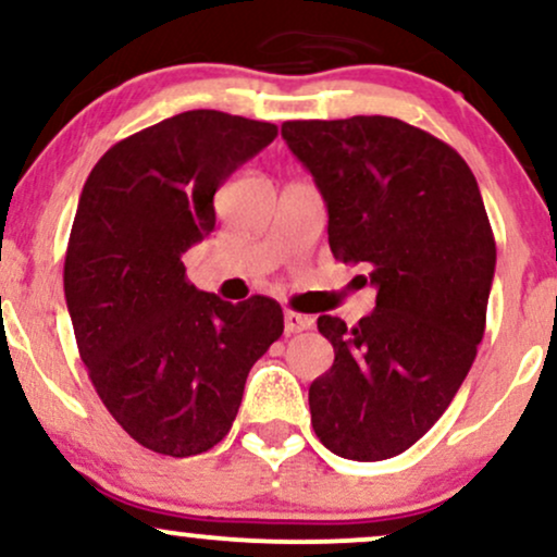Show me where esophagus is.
<instances>
[{
  "label": "esophagus",
  "instance_id": "34e87169",
  "mask_svg": "<svg viewBox=\"0 0 557 557\" xmlns=\"http://www.w3.org/2000/svg\"><path fill=\"white\" fill-rule=\"evenodd\" d=\"M311 324H314V319H311V317L298 314V311H285V332H287V335H296V332L311 330Z\"/></svg>",
  "mask_w": 557,
  "mask_h": 557
}]
</instances>
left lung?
Masks as SVG:
<instances>
[{
  "label": "left lung",
  "instance_id": "1",
  "mask_svg": "<svg viewBox=\"0 0 557 557\" xmlns=\"http://www.w3.org/2000/svg\"><path fill=\"white\" fill-rule=\"evenodd\" d=\"M287 149L327 203L332 257L369 267L376 306L356 327L319 317L335 361L309 387L311 424L350 461L400 456L445 413L476 359L495 238L474 172L403 120H290Z\"/></svg>",
  "mask_w": 557,
  "mask_h": 557
}]
</instances>
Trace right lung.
<instances>
[{
	"label": "right lung",
	"instance_id": "add662e5",
	"mask_svg": "<svg viewBox=\"0 0 557 557\" xmlns=\"http://www.w3.org/2000/svg\"><path fill=\"white\" fill-rule=\"evenodd\" d=\"M274 138L272 123L190 110L114 144L83 185L65 253L75 341L107 411L162 456L220 443L283 335L277 300L230 304L183 267L214 230L216 188Z\"/></svg>",
	"mask_w": 557,
	"mask_h": 557
}]
</instances>
